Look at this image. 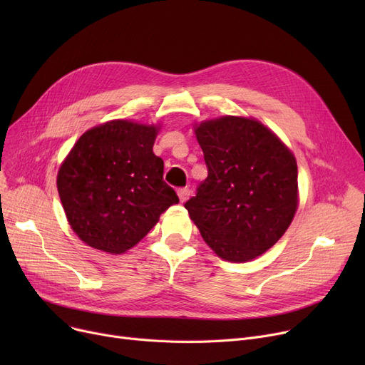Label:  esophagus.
<instances>
[{
	"mask_svg": "<svg viewBox=\"0 0 365 365\" xmlns=\"http://www.w3.org/2000/svg\"><path fill=\"white\" fill-rule=\"evenodd\" d=\"M178 195H179L180 202H185V201L189 198V195H190L189 187H180V189H178Z\"/></svg>",
	"mask_w": 365,
	"mask_h": 365,
	"instance_id": "34e87169",
	"label": "esophagus"
}]
</instances>
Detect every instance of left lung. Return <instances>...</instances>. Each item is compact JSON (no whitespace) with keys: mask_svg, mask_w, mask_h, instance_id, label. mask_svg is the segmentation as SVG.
Instances as JSON below:
<instances>
[{"mask_svg":"<svg viewBox=\"0 0 365 365\" xmlns=\"http://www.w3.org/2000/svg\"><path fill=\"white\" fill-rule=\"evenodd\" d=\"M195 136L208 176L185 208L219 257L253 260L269 250L294 217L293 152L255 118L226 115L202 121Z\"/></svg>","mask_w":365,"mask_h":365,"instance_id":"1","label":"left lung"}]
</instances>
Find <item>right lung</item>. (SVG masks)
<instances>
[{
	"label": "right lung",
	"instance_id": "1",
	"mask_svg": "<svg viewBox=\"0 0 365 365\" xmlns=\"http://www.w3.org/2000/svg\"><path fill=\"white\" fill-rule=\"evenodd\" d=\"M158 125L112 120L87 130L57 173V190L72 231L87 245L121 255L178 204L152 148Z\"/></svg>",
	"mask_w": 365,
	"mask_h": 365
}]
</instances>
